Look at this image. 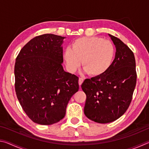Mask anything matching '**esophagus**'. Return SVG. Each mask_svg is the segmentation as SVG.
<instances>
[{"instance_id":"esophagus-1","label":"esophagus","mask_w":149,"mask_h":149,"mask_svg":"<svg viewBox=\"0 0 149 149\" xmlns=\"http://www.w3.org/2000/svg\"><path fill=\"white\" fill-rule=\"evenodd\" d=\"M84 79H83L82 77H79V86L82 84V83L84 82Z\"/></svg>"}]
</instances>
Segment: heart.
I'll return each instance as SVG.
<instances>
[{"label":"heart","instance_id":"obj_1","mask_svg":"<svg viewBox=\"0 0 149 149\" xmlns=\"http://www.w3.org/2000/svg\"><path fill=\"white\" fill-rule=\"evenodd\" d=\"M115 54L112 42L98 37H81L73 42L72 49L64 50L63 58L67 69L74 72L81 64L91 76L101 75L112 64Z\"/></svg>","mask_w":149,"mask_h":149}]
</instances>
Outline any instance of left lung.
I'll return each mask as SVG.
<instances>
[{
  "label": "left lung",
  "instance_id": "8db88e82",
  "mask_svg": "<svg viewBox=\"0 0 149 149\" xmlns=\"http://www.w3.org/2000/svg\"><path fill=\"white\" fill-rule=\"evenodd\" d=\"M108 35L116 49L114 61L104 74L86 79L81 85L87 96L84 114L100 123L114 122L124 114L137 81L133 52L120 39Z\"/></svg>",
  "mask_w": 149,
  "mask_h": 149
}]
</instances>
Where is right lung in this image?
Here are the masks:
<instances>
[{
  "label": "right lung",
  "mask_w": 149,
  "mask_h": 149,
  "mask_svg": "<svg viewBox=\"0 0 149 149\" xmlns=\"http://www.w3.org/2000/svg\"><path fill=\"white\" fill-rule=\"evenodd\" d=\"M65 38L54 34L35 37L16 59L17 98L27 116L38 124L51 125L64 118L68 103L79 90V78L62 65Z\"/></svg>",
  "instance_id": "add662e5"
}]
</instances>
